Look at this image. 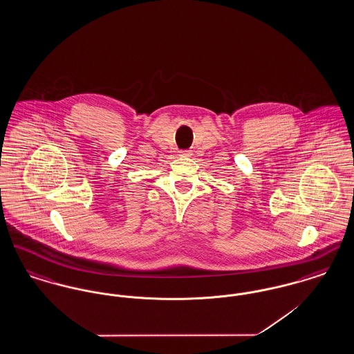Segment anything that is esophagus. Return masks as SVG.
<instances>
[{
    "label": "esophagus",
    "mask_w": 354,
    "mask_h": 354,
    "mask_svg": "<svg viewBox=\"0 0 354 354\" xmlns=\"http://www.w3.org/2000/svg\"><path fill=\"white\" fill-rule=\"evenodd\" d=\"M179 155L187 158V156H191V155H192V152L189 151V150H183V151H179Z\"/></svg>",
    "instance_id": "esophagus-1"
}]
</instances>
